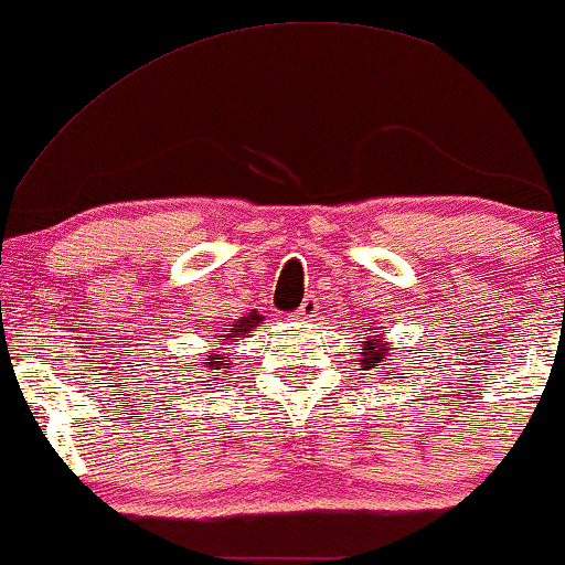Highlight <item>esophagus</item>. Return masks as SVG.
<instances>
[{"mask_svg":"<svg viewBox=\"0 0 565 565\" xmlns=\"http://www.w3.org/2000/svg\"><path fill=\"white\" fill-rule=\"evenodd\" d=\"M318 299L316 297H305V302H302V307H299V310L295 312V318L297 320H305V323H310L312 318L318 316Z\"/></svg>","mask_w":565,"mask_h":565,"instance_id":"esophagus-1","label":"esophagus"}]
</instances>
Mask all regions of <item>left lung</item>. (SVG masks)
Listing matches in <instances>:
<instances>
[{
  "label": "left lung",
  "instance_id": "left-lung-1",
  "mask_svg": "<svg viewBox=\"0 0 565 565\" xmlns=\"http://www.w3.org/2000/svg\"><path fill=\"white\" fill-rule=\"evenodd\" d=\"M360 335L362 341H354V344H360V349H356V365H360V370H365V373L370 375V370H377L381 365H385L391 356V344L388 341H383V333L381 328H370V333L365 331V328H360ZM381 373H385V367H381Z\"/></svg>",
  "mask_w": 565,
  "mask_h": 565
}]
</instances>
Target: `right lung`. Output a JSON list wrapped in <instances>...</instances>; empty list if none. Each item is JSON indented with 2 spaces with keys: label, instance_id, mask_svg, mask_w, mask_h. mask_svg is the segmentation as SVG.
I'll use <instances>...</instances> for the list:
<instances>
[{
  "label": "right lung",
  "instance_id": "obj_1",
  "mask_svg": "<svg viewBox=\"0 0 565 565\" xmlns=\"http://www.w3.org/2000/svg\"><path fill=\"white\" fill-rule=\"evenodd\" d=\"M260 316L258 312H249L247 318H242V320H237V323H232V328H224V331H221V335H218V341L224 347L221 349H232L230 344H234V341H239V339H247L249 335V331H253L255 326L260 323ZM239 354H232V352H209L203 356V377H209V375H218L221 373V377H226V373H230V370L234 367V360H237ZM192 370H195V365H192V362H188V365H184V373H192ZM221 377H213V381H221ZM200 383H205V385H216V383H209V381H200Z\"/></svg>",
  "mask_w": 565,
  "mask_h": 565
}]
</instances>
